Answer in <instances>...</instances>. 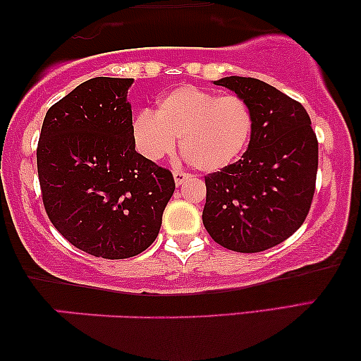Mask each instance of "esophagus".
<instances>
[{
    "label": "esophagus",
    "instance_id": "obj_1",
    "mask_svg": "<svg viewBox=\"0 0 361 361\" xmlns=\"http://www.w3.org/2000/svg\"><path fill=\"white\" fill-rule=\"evenodd\" d=\"M190 177L192 176L189 174V172H184V171H176L174 172V179H176V184L177 185H182V184H184V182L189 180Z\"/></svg>",
    "mask_w": 361,
    "mask_h": 361
}]
</instances>
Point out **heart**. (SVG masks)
<instances>
[{"mask_svg": "<svg viewBox=\"0 0 361 361\" xmlns=\"http://www.w3.org/2000/svg\"><path fill=\"white\" fill-rule=\"evenodd\" d=\"M255 130L250 103L238 95H219L195 85L166 93L156 115L142 110L133 121L137 151L151 161L174 152L180 137L182 152L205 172L225 169L240 159Z\"/></svg>", "mask_w": 361, "mask_h": 361, "instance_id": "1", "label": "heart"}]
</instances>
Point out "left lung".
<instances>
[{
	"mask_svg": "<svg viewBox=\"0 0 361 361\" xmlns=\"http://www.w3.org/2000/svg\"><path fill=\"white\" fill-rule=\"evenodd\" d=\"M250 103L255 130L240 161L205 176L202 221L214 241L258 253L288 240L310 210L319 142L299 102L251 77L215 82Z\"/></svg>",
	"mask_w": 361,
	"mask_h": 361,
	"instance_id": "obj_1",
	"label": "left lung"
}]
</instances>
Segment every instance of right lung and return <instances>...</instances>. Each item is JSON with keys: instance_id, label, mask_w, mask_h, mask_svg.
I'll return each mask as SVG.
<instances>
[{"instance_id": "obj_1", "label": "right lung", "mask_w": 361, "mask_h": 361, "mask_svg": "<svg viewBox=\"0 0 361 361\" xmlns=\"http://www.w3.org/2000/svg\"><path fill=\"white\" fill-rule=\"evenodd\" d=\"M133 78L95 77L49 108L37 142L42 204L63 238L125 259L151 246L174 194L172 172L135 149Z\"/></svg>"}]
</instances>
